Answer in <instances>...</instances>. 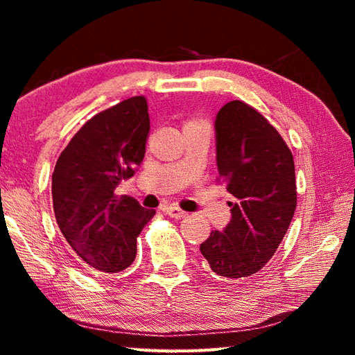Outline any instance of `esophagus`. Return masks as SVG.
I'll use <instances>...</instances> for the list:
<instances>
[{
    "label": "esophagus",
    "mask_w": 355,
    "mask_h": 355,
    "mask_svg": "<svg viewBox=\"0 0 355 355\" xmlns=\"http://www.w3.org/2000/svg\"><path fill=\"white\" fill-rule=\"evenodd\" d=\"M164 211H166V214H169L171 218H173V219H182V218H184V216H186V211H183V209H180L177 205L167 207V208H164Z\"/></svg>",
    "instance_id": "34e87169"
}]
</instances>
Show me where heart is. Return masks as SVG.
<instances>
[{"instance_id": "heart-1", "label": "heart", "mask_w": 355, "mask_h": 355, "mask_svg": "<svg viewBox=\"0 0 355 355\" xmlns=\"http://www.w3.org/2000/svg\"><path fill=\"white\" fill-rule=\"evenodd\" d=\"M191 123H194V122H191Z\"/></svg>"}]
</instances>
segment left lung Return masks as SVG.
Returning a JSON list of instances; mask_svg holds the SVG:
<instances>
[{
    "label": "left lung",
    "mask_w": 355,
    "mask_h": 355,
    "mask_svg": "<svg viewBox=\"0 0 355 355\" xmlns=\"http://www.w3.org/2000/svg\"><path fill=\"white\" fill-rule=\"evenodd\" d=\"M216 164L232 218L200 244L214 274L243 279L271 260L296 209V175L279 131L244 101L216 114Z\"/></svg>",
    "instance_id": "left-lung-1"
}]
</instances>
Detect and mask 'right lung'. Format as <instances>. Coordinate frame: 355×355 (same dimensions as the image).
I'll return each mask as SVG.
<instances>
[{
	"label": "right lung",
	"mask_w": 355,
	"mask_h": 355,
	"mask_svg": "<svg viewBox=\"0 0 355 355\" xmlns=\"http://www.w3.org/2000/svg\"><path fill=\"white\" fill-rule=\"evenodd\" d=\"M150 131L147 101L131 97L83 125L59 156L51 194L56 222L70 248L101 272L127 269L136 238L155 209L114 194L139 169Z\"/></svg>",
	"instance_id": "1"
}]
</instances>
